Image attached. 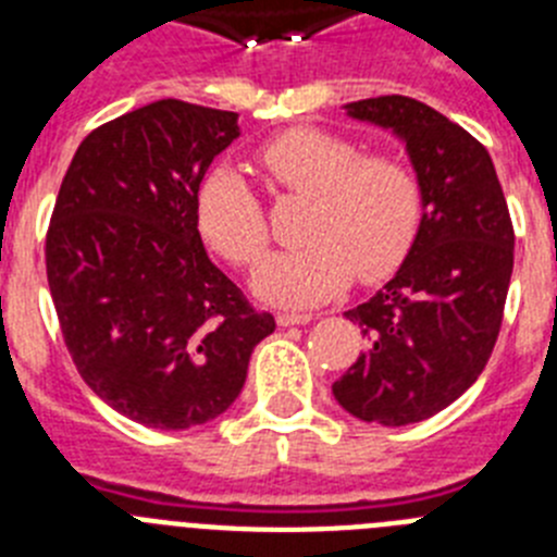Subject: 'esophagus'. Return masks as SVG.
I'll return each instance as SVG.
<instances>
[{"mask_svg":"<svg viewBox=\"0 0 557 557\" xmlns=\"http://www.w3.org/2000/svg\"><path fill=\"white\" fill-rule=\"evenodd\" d=\"M278 326H304V323L312 321V314L307 312H278L275 314Z\"/></svg>","mask_w":557,"mask_h":557,"instance_id":"1","label":"esophagus"}]
</instances>
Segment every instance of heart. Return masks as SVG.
I'll use <instances>...</instances> for the list:
<instances>
[{"mask_svg":"<svg viewBox=\"0 0 557 557\" xmlns=\"http://www.w3.org/2000/svg\"><path fill=\"white\" fill-rule=\"evenodd\" d=\"M270 184L309 198L304 248L273 256L256 273L264 301L312 307L357 278L385 282L416 245L424 225V186L407 161L366 156L357 141L318 127H293L256 150ZM198 228L209 248L234 268H256L268 253L262 200L236 172H211L198 191Z\"/></svg>","mask_w":557,"mask_h":557,"instance_id":"1","label":"heart"}]
</instances>
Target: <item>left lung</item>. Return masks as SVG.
Wrapping results in <instances>:
<instances>
[{"label": "left lung", "instance_id": "1", "mask_svg": "<svg viewBox=\"0 0 557 557\" xmlns=\"http://www.w3.org/2000/svg\"><path fill=\"white\" fill-rule=\"evenodd\" d=\"M346 108L405 141L424 186V225L391 282L346 312L368 346L332 393L359 421L416 424L488 366L513 273V223L488 150L444 113L401 95Z\"/></svg>", "mask_w": 557, "mask_h": 557}]
</instances>
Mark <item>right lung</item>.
I'll list each match as a JSON object with an SVG mask.
<instances>
[{"instance_id": "obj_1", "label": "right lung", "mask_w": 557, "mask_h": 557, "mask_svg": "<svg viewBox=\"0 0 557 557\" xmlns=\"http://www.w3.org/2000/svg\"><path fill=\"white\" fill-rule=\"evenodd\" d=\"M236 136L234 111L184 100L122 113L81 141L49 220V293L72 362L152 430L228 410L275 329L200 243V181Z\"/></svg>"}]
</instances>
